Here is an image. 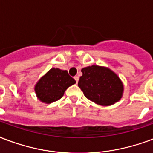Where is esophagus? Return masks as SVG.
I'll return each mask as SVG.
<instances>
[{
  "label": "esophagus",
  "instance_id": "1",
  "mask_svg": "<svg viewBox=\"0 0 153 153\" xmlns=\"http://www.w3.org/2000/svg\"><path fill=\"white\" fill-rule=\"evenodd\" d=\"M74 79H75V81H76V82H79V77H78V76L74 77Z\"/></svg>",
  "mask_w": 153,
  "mask_h": 153
}]
</instances>
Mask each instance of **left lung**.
Here are the masks:
<instances>
[{
    "label": "left lung",
    "instance_id": "obj_1",
    "mask_svg": "<svg viewBox=\"0 0 153 153\" xmlns=\"http://www.w3.org/2000/svg\"><path fill=\"white\" fill-rule=\"evenodd\" d=\"M81 71L82 75L78 85L88 100L102 106H109L122 98L123 82L111 70L93 65L82 68Z\"/></svg>",
    "mask_w": 153,
    "mask_h": 153
}]
</instances>
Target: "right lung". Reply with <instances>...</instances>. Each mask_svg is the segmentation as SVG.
<instances>
[{"instance_id":"add662e5","label":"right lung","mask_w":153,"mask_h":153,"mask_svg":"<svg viewBox=\"0 0 153 153\" xmlns=\"http://www.w3.org/2000/svg\"><path fill=\"white\" fill-rule=\"evenodd\" d=\"M76 82L66 71L52 68L39 79L34 90L38 100L45 103H51L60 100L69 87Z\"/></svg>"}]
</instances>
